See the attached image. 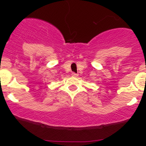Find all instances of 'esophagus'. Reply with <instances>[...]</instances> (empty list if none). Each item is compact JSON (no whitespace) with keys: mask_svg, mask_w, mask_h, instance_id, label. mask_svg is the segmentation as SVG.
Returning <instances> with one entry per match:
<instances>
[{"mask_svg":"<svg viewBox=\"0 0 146 146\" xmlns=\"http://www.w3.org/2000/svg\"><path fill=\"white\" fill-rule=\"evenodd\" d=\"M71 75L73 77H75V78H76V77L78 76V74H77V73H72Z\"/></svg>","mask_w":146,"mask_h":146,"instance_id":"esophagus-1","label":"esophagus"}]
</instances>
